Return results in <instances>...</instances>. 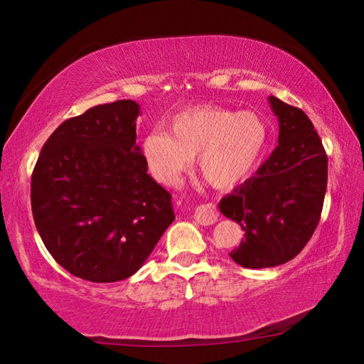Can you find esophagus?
<instances>
[{
  "mask_svg": "<svg viewBox=\"0 0 364 364\" xmlns=\"http://www.w3.org/2000/svg\"><path fill=\"white\" fill-rule=\"evenodd\" d=\"M194 220L197 223L208 226V225H213L215 221L218 220V212H217V207L213 204H202L199 207H196L194 210Z\"/></svg>",
  "mask_w": 364,
  "mask_h": 364,
  "instance_id": "34e87169",
  "label": "esophagus"
}]
</instances>
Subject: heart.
Here are the masks:
<instances>
[{
	"instance_id": "heart-1",
	"label": "heart",
	"mask_w": 364,
	"mask_h": 364,
	"mask_svg": "<svg viewBox=\"0 0 364 364\" xmlns=\"http://www.w3.org/2000/svg\"><path fill=\"white\" fill-rule=\"evenodd\" d=\"M267 141V123L258 114L197 106L171 117L168 133L147 134L143 154L151 175L165 186H175L197 157L208 183L230 188L255 170Z\"/></svg>"
}]
</instances>
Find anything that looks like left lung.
<instances>
[{"instance_id": "1", "label": "left lung", "mask_w": 364, "mask_h": 364, "mask_svg": "<svg viewBox=\"0 0 364 364\" xmlns=\"http://www.w3.org/2000/svg\"><path fill=\"white\" fill-rule=\"evenodd\" d=\"M269 104L279 120V144L218 204L245 231L230 254L244 268L278 267L297 257L319 223L328 186V156L311 120L274 96Z\"/></svg>"}]
</instances>
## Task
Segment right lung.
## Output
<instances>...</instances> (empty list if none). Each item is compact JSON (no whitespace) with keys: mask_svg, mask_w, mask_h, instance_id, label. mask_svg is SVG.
I'll return each mask as SVG.
<instances>
[{"mask_svg":"<svg viewBox=\"0 0 364 364\" xmlns=\"http://www.w3.org/2000/svg\"><path fill=\"white\" fill-rule=\"evenodd\" d=\"M138 115L132 100L91 107L60 123L36 160L35 226L54 260L77 278H130L175 220L170 193L147 175Z\"/></svg>","mask_w":364,"mask_h":364,"instance_id":"add662e5","label":"right lung"}]
</instances>
